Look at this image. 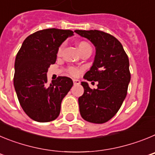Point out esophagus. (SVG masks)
I'll return each instance as SVG.
<instances>
[{"label":"esophagus","mask_w":155,"mask_h":155,"mask_svg":"<svg viewBox=\"0 0 155 155\" xmlns=\"http://www.w3.org/2000/svg\"><path fill=\"white\" fill-rule=\"evenodd\" d=\"M73 82L74 85H78V84H80V81L78 80V79H73Z\"/></svg>","instance_id":"obj_1"}]
</instances>
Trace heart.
Segmentation results:
<instances>
[{
    "instance_id": "1",
    "label": "heart",
    "mask_w": 155,
    "mask_h": 155,
    "mask_svg": "<svg viewBox=\"0 0 155 155\" xmlns=\"http://www.w3.org/2000/svg\"><path fill=\"white\" fill-rule=\"evenodd\" d=\"M89 46V44L88 43H87L86 42H79V44H78V49L79 50H81V49H83V48L86 47V46ZM64 43H63L62 45H61L60 47H59L58 49V51H57V54L58 55H60L61 53V52H62L63 49H64ZM70 72H71V74L72 75H78L79 74V71L77 68H71V69H70Z\"/></svg>"
}]
</instances>
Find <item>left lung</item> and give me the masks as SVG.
<instances>
[{"label": "left lung", "instance_id": "left-lung-1", "mask_svg": "<svg viewBox=\"0 0 155 155\" xmlns=\"http://www.w3.org/2000/svg\"><path fill=\"white\" fill-rule=\"evenodd\" d=\"M74 31L95 47L94 62L84 78L98 82L96 89L81 82L84 91L78 98L81 116L90 123L104 124L116 114L127 96L130 81L128 57L120 41L110 34L98 30Z\"/></svg>", "mask_w": 155, "mask_h": 155}]
</instances>
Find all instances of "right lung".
Listing matches in <instances>:
<instances>
[{
    "label": "right lung",
    "instance_id": "right-lung-1",
    "mask_svg": "<svg viewBox=\"0 0 155 155\" xmlns=\"http://www.w3.org/2000/svg\"><path fill=\"white\" fill-rule=\"evenodd\" d=\"M73 33L58 28L40 30L28 35L18 52L14 86L19 103L31 120L46 123L60 114L61 102L73 86V81L59 77L46 84V73L57 61L59 47Z\"/></svg>",
    "mask_w": 155,
    "mask_h": 155
}]
</instances>
